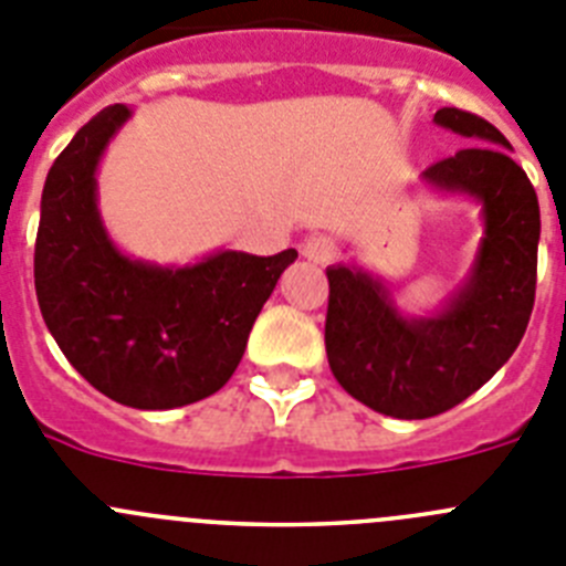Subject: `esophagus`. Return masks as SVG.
I'll return each instance as SVG.
<instances>
[{"mask_svg": "<svg viewBox=\"0 0 566 566\" xmlns=\"http://www.w3.org/2000/svg\"><path fill=\"white\" fill-rule=\"evenodd\" d=\"M336 255V243L328 235H311L303 243V258H308L311 263H328Z\"/></svg>", "mask_w": 566, "mask_h": 566, "instance_id": "1", "label": "esophagus"}]
</instances>
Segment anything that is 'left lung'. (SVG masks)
<instances>
[{
	"instance_id": "8db88e82",
	"label": "left lung",
	"mask_w": 566,
	"mask_h": 566,
	"mask_svg": "<svg viewBox=\"0 0 566 566\" xmlns=\"http://www.w3.org/2000/svg\"><path fill=\"white\" fill-rule=\"evenodd\" d=\"M434 123L476 143L423 170L434 190L469 196L483 212L463 283L429 317H407L365 269H325L331 373L356 401L403 421L432 418L480 390L520 347L536 297L542 219L531 179L507 157L511 143L460 108H438Z\"/></svg>"
}]
</instances>
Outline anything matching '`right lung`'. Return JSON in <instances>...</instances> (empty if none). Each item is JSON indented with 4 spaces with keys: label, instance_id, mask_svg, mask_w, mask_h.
Here are the masks:
<instances>
[{
    "label": "right lung",
    "instance_id": "add662e5",
    "mask_svg": "<svg viewBox=\"0 0 566 566\" xmlns=\"http://www.w3.org/2000/svg\"><path fill=\"white\" fill-rule=\"evenodd\" d=\"M132 117L103 108L53 163L41 193L35 294L61 354L112 401L174 409L219 392L297 249L272 258L221 249L188 266L114 247L97 210V165Z\"/></svg>",
    "mask_w": 566,
    "mask_h": 566
}]
</instances>
